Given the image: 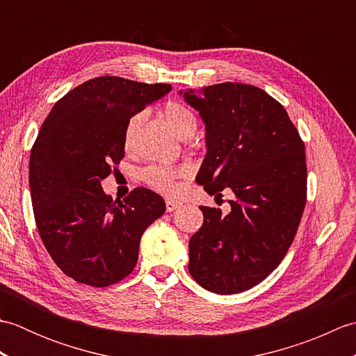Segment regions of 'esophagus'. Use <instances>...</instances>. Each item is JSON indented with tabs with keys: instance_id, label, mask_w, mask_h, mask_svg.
<instances>
[{
	"instance_id": "esophagus-1",
	"label": "esophagus",
	"mask_w": 356,
	"mask_h": 356,
	"mask_svg": "<svg viewBox=\"0 0 356 356\" xmlns=\"http://www.w3.org/2000/svg\"><path fill=\"white\" fill-rule=\"evenodd\" d=\"M180 207L179 202H174V200H166V213H171V211L177 209Z\"/></svg>"
}]
</instances>
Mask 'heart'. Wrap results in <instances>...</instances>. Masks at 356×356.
Here are the masks:
<instances>
[{"label":"heart","instance_id":"b5f03b06","mask_svg":"<svg viewBox=\"0 0 356 356\" xmlns=\"http://www.w3.org/2000/svg\"><path fill=\"white\" fill-rule=\"evenodd\" d=\"M163 118L174 134L180 139H188L194 134L195 128H197V118H195L194 111L188 108L186 105L179 102H168L163 107ZM145 122V113L139 111L133 115L127 120L124 128V148L133 149L138 140V134L142 124ZM180 174H184V170L174 168V166L168 165H153L148 166L147 170H143L142 179L145 182L154 188L156 191L162 193L165 195H171L174 191V180L179 177Z\"/></svg>","mask_w":356,"mask_h":356}]
</instances>
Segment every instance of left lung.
Returning a JSON list of instances; mask_svg holds the SVG:
<instances>
[{
  "label": "left lung",
  "mask_w": 356,
  "mask_h": 356,
  "mask_svg": "<svg viewBox=\"0 0 356 356\" xmlns=\"http://www.w3.org/2000/svg\"><path fill=\"white\" fill-rule=\"evenodd\" d=\"M205 124L195 182L231 190V211L200 207L188 269L207 291L228 295L263 282L289 249L306 203V154L287 111L264 90L223 82L179 92Z\"/></svg>",
  "instance_id": "obj_1"
}]
</instances>
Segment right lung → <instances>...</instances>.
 Returning a JSON list of instances; mask_svg holds the SVG:
<instances>
[{"instance_id":"add662e5","label":"right lung","mask_w":356,"mask_h":356,"mask_svg":"<svg viewBox=\"0 0 356 356\" xmlns=\"http://www.w3.org/2000/svg\"><path fill=\"white\" fill-rule=\"evenodd\" d=\"M171 92L118 76L90 79L61 97L30 153L29 184L42 243L65 275L105 287L134 269L143 231L165 213L147 188L115 203L102 180L125 156L127 120Z\"/></svg>"}]
</instances>
